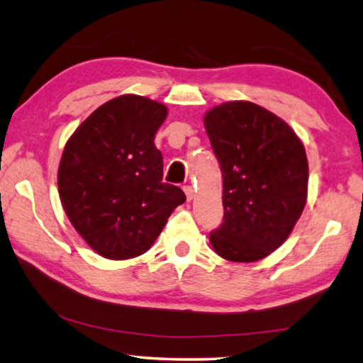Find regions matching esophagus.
I'll list each match as a JSON object with an SVG mask.
<instances>
[{
	"instance_id": "obj_1",
	"label": "esophagus",
	"mask_w": 363,
	"mask_h": 363,
	"mask_svg": "<svg viewBox=\"0 0 363 363\" xmlns=\"http://www.w3.org/2000/svg\"><path fill=\"white\" fill-rule=\"evenodd\" d=\"M184 192H186V196H187L189 201L194 200L195 192H194V187H192V186H186V187H184Z\"/></svg>"
}]
</instances>
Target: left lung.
<instances>
[{"label":"left lung","instance_id":"obj_1","mask_svg":"<svg viewBox=\"0 0 363 363\" xmlns=\"http://www.w3.org/2000/svg\"><path fill=\"white\" fill-rule=\"evenodd\" d=\"M223 171L224 223L210 235L232 262H256L290 235L307 201L309 164L298 134L250 101L223 102L203 116Z\"/></svg>","mask_w":363,"mask_h":363}]
</instances>
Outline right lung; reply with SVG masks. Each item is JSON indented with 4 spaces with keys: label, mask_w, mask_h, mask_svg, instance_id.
Returning a JSON list of instances; mask_svg holds the SVG:
<instances>
[{
    "label": "right lung",
    "mask_w": 363,
    "mask_h": 363,
    "mask_svg": "<svg viewBox=\"0 0 363 363\" xmlns=\"http://www.w3.org/2000/svg\"><path fill=\"white\" fill-rule=\"evenodd\" d=\"M164 104L123 94L97 107L64 147L57 169L60 203L79 237L107 259L144 255L177 206L182 190L163 182L153 144Z\"/></svg>",
    "instance_id": "1"
}]
</instances>
